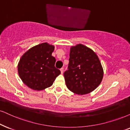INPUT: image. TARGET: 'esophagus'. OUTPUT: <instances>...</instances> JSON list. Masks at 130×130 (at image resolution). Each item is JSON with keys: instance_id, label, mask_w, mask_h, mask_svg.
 Returning <instances> with one entry per match:
<instances>
[{"instance_id": "obj_1", "label": "esophagus", "mask_w": 130, "mask_h": 130, "mask_svg": "<svg viewBox=\"0 0 130 130\" xmlns=\"http://www.w3.org/2000/svg\"><path fill=\"white\" fill-rule=\"evenodd\" d=\"M63 71H64V68H60V72H61V74H63Z\"/></svg>"}]
</instances>
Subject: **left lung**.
Here are the masks:
<instances>
[{
	"instance_id": "1",
	"label": "left lung",
	"mask_w": 130,
	"mask_h": 130,
	"mask_svg": "<svg viewBox=\"0 0 130 130\" xmlns=\"http://www.w3.org/2000/svg\"><path fill=\"white\" fill-rule=\"evenodd\" d=\"M99 58L92 49L79 44L71 47L68 70L64 73L67 88L78 95L95 90L103 78Z\"/></svg>"
}]
</instances>
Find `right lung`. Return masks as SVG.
<instances>
[{"label": "right lung", "mask_w": 130, "mask_h": 130, "mask_svg": "<svg viewBox=\"0 0 130 130\" xmlns=\"http://www.w3.org/2000/svg\"><path fill=\"white\" fill-rule=\"evenodd\" d=\"M54 49V45L44 42L32 47L21 56L18 72L26 86L41 91L53 85L60 74L55 67V57L52 56Z\"/></svg>", "instance_id": "right-lung-1"}]
</instances>
